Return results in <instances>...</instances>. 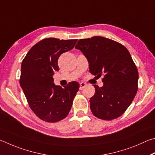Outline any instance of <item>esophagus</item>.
<instances>
[{"instance_id":"esophagus-1","label":"esophagus","mask_w":155,"mask_h":155,"mask_svg":"<svg viewBox=\"0 0 155 155\" xmlns=\"http://www.w3.org/2000/svg\"><path fill=\"white\" fill-rule=\"evenodd\" d=\"M86 84L84 82H81L80 84V90H82V89L85 87Z\"/></svg>"}]
</instances>
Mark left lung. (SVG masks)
I'll return each instance as SVG.
<instances>
[{
  "label": "left lung",
  "mask_w": 155,
  "mask_h": 155,
  "mask_svg": "<svg viewBox=\"0 0 155 155\" xmlns=\"http://www.w3.org/2000/svg\"><path fill=\"white\" fill-rule=\"evenodd\" d=\"M75 48L86 57L91 74L104 75V86L94 85L92 113L104 120L118 118L131 105L138 88V71L129 51L120 43L99 36L80 39Z\"/></svg>",
  "instance_id": "1"
}]
</instances>
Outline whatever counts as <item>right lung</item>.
I'll use <instances>...</instances> for the list:
<instances>
[{"label": "right lung", "instance_id": "obj_1", "mask_svg": "<svg viewBox=\"0 0 155 155\" xmlns=\"http://www.w3.org/2000/svg\"><path fill=\"white\" fill-rule=\"evenodd\" d=\"M78 39L47 38L36 43L21 62L20 84L30 107L37 117L56 123L69 114L80 84L71 82L62 88L54 84L52 75L58 71V60L72 50Z\"/></svg>", "mask_w": 155, "mask_h": 155}]
</instances>
